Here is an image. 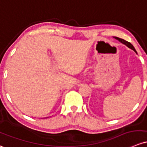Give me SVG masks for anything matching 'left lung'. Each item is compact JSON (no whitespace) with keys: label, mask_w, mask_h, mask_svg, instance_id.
Listing matches in <instances>:
<instances>
[{"label":"left lung","mask_w":147,"mask_h":147,"mask_svg":"<svg viewBox=\"0 0 147 147\" xmlns=\"http://www.w3.org/2000/svg\"><path fill=\"white\" fill-rule=\"evenodd\" d=\"M114 38H115V39L118 40V41H120V42H121L122 44H125V45H126L127 46L128 48H129V49H132V50H133L134 51L137 53V51H136V50H135V48H134V46H132V44H131L129 42H128V41H125V40L123 39V38H118V37H116V36H114Z\"/></svg>","instance_id":"left-lung-1"}]
</instances>
